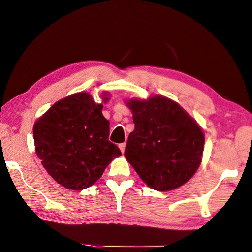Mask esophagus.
<instances>
[{"label": "esophagus", "mask_w": 252, "mask_h": 252, "mask_svg": "<svg viewBox=\"0 0 252 252\" xmlns=\"http://www.w3.org/2000/svg\"><path fill=\"white\" fill-rule=\"evenodd\" d=\"M119 148H120V150H121L122 153H125V150H126V143H125V142L120 143V144H119Z\"/></svg>", "instance_id": "1"}]
</instances>
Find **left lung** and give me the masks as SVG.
Returning a JSON list of instances; mask_svg holds the SVG:
<instances>
[{"instance_id": "obj_1", "label": "left lung", "mask_w": 252, "mask_h": 252, "mask_svg": "<svg viewBox=\"0 0 252 252\" xmlns=\"http://www.w3.org/2000/svg\"><path fill=\"white\" fill-rule=\"evenodd\" d=\"M133 116L125 157L148 187L170 191L185 185L202 161L204 133L176 101L163 95L126 102Z\"/></svg>"}]
</instances>
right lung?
<instances>
[{
    "label": "right lung",
    "instance_id": "right-lung-1",
    "mask_svg": "<svg viewBox=\"0 0 252 252\" xmlns=\"http://www.w3.org/2000/svg\"><path fill=\"white\" fill-rule=\"evenodd\" d=\"M96 103L88 92L59 100L33 126L35 152L59 185L83 190L99 180L114 158L121 156L109 141L110 122L102 114L110 93Z\"/></svg>",
    "mask_w": 252,
    "mask_h": 252
}]
</instances>
